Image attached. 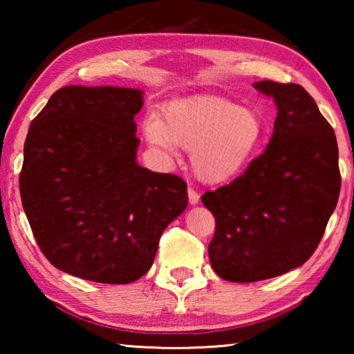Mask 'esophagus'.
I'll return each mask as SVG.
<instances>
[{
	"instance_id": "1",
	"label": "esophagus",
	"mask_w": 354,
	"mask_h": 354,
	"mask_svg": "<svg viewBox=\"0 0 354 354\" xmlns=\"http://www.w3.org/2000/svg\"><path fill=\"white\" fill-rule=\"evenodd\" d=\"M187 194H189V203L192 206H195V205H198V201H200V195L196 194V190L195 189H192V187H189L187 189Z\"/></svg>"
}]
</instances>
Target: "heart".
I'll use <instances>...</instances> for the list:
<instances>
[{
	"label": "heart",
	"mask_w": 354,
	"mask_h": 354,
	"mask_svg": "<svg viewBox=\"0 0 354 354\" xmlns=\"http://www.w3.org/2000/svg\"><path fill=\"white\" fill-rule=\"evenodd\" d=\"M149 145L167 156L179 145L192 151V167L201 181L226 183L237 176L259 151L266 139V123L251 107L218 97L173 101L162 120L147 118Z\"/></svg>",
	"instance_id": "heart-1"
}]
</instances>
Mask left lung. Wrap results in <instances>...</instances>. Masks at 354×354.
<instances>
[{
  "mask_svg": "<svg viewBox=\"0 0 354 354\" xmlns=\"http://www.w3.org/2000/svg\"><path fill=\"white\" fill-rule=\"evenodd\" d=\"M277 104L273 136L243 175L201 196L214 214L209 261L220 278L254 283L306 262L340 194L339 149L331 124L298 84L257 81Z\"/></svg>",
  "mask_w": 354,
  "mask_h": 354,
  "instance_id": "obj_1",
  "label": "left lung"
}]
</instances>
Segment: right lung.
I'll return each instance as SVG.
<instances>
[{"label": "right lung", "mask_w": 354, "mask_h": 354, "mask_svg": "<svg viewBox=\"0 0 354 354\" xmlns=\"http://www.w3.org/2000/svg\"><path fill=\"white\" fill-rule=\"evenodd\" d=\"M143 92L67 86L29 127L20 195L41 253L59 270L128 284L153 266L159 239L187 207V184L137 164Z\"/></svg>", "instance_id": "obj_1"}]
</instances>
